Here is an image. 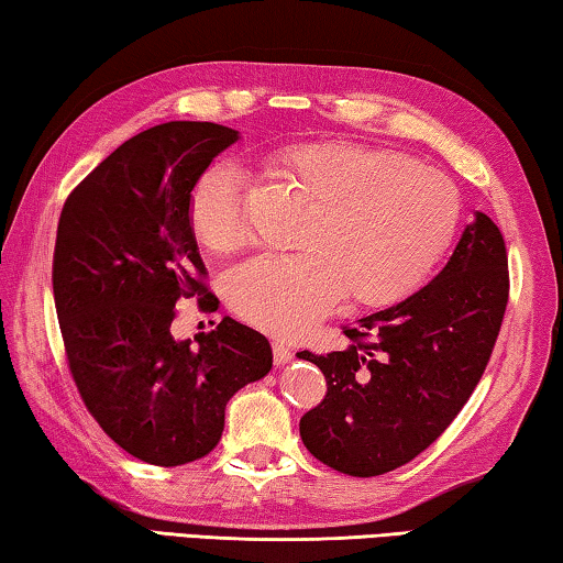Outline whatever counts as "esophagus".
I'll use <instances>...</instances> for the list:
<instances>
[{"instance_id":"esophagus-1","label":"esophagus","mask_w":563,"mask_h":563,"mask_svg":"<svg viewBox=\"0 0 563 563\" xmlns=\"http://www.w3.org/2000/svg\"><path fill=\"white\" fill-rule=\"evenodd\" d=\"M272 351H274V366L276 368H282V366H287V363H291V349L284 341L276 339L272 343Z\"/></svg>"}]
</instances>
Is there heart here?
<instances>
[{
    "mask_svg": "<svg viewBox=\"0 0 563 563\" xmlns=\"http://www.w3.org/2000/svg\"><path fill=\"white\" fill-rule=\"evenodd\" d=\"M264 173L297 195V254L254 256L230 274L234 313L274 333H299L341 297L388 307L428 279L452 244L460 197L445 175L378 147L319 141L264 155ZM195 242L232 254L244 242L242 183L232 167L200 175L187 200Z\"/></svg>",
    "mask_w": 563,
    "mask_h": 563,
    "instance_id": "obj_1",
    "label": "heart"
}]
</instances>
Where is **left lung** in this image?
I'll return each instance as SVG.
<instances>
[{
	"mask_svg": "<svg viewBox=\"0 0 563 563\" xmlns=\"http://www.w3.org/2000/svg\"><path fill=\"white\" fill-rule=\"evenodd\" d=\"M507 250L475 212L435 279L346 327L343 351H301L327 398L299 422L307 450L351 477L406 465L455 420L485 373L507 309Z\"/></svg>",
	"mask_w": 563,
	"mask_h": 563,
	"instance_id": "left-lung-1",
	"label": "left lung"
}]
</instances>
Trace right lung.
<instances>
[{"instance_id": "add662e5", "label": "right lung", "mask_w": 563, "mask_h": 563, "mask_svg": "<svg viewBox=\"0 0 563 563\" xmlns=\"http://www.w3.org/2000/svg\"><path fill=\"white\" fill-rule=\"evenodd\" d=\"M236 141L217 123L147 128L68 195L58 220L54 301L68 368L106 435L151 465L212 452L227 402L272 371L269 341L230 317L192 341L170 333L177 301H217L187 200Z\"/></svg>"}]
</instances>
